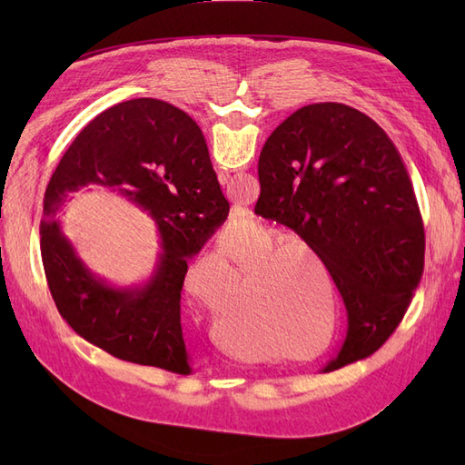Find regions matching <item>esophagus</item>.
I'll list each match as a JSON object with an SVG mask.
<instances>
[{"label":"esophagus","instance_id":"1","mask_svg":"<svg viewBox=\"0 0 465 465\" xmlns=\"http://www.w3.org/2000/svg\"><path fill=\"white\" fill-rule=\"evenodd\" d=\"M219 182H221V184H227V182H229V173H219Z\"/></svg>","mask_w":465,"mask_h":465}]
</instances>
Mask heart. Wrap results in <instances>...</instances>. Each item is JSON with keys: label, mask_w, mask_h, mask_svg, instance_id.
I'll list each match as a JSON object with an SVG mask.
<instances>
[{"label": "heart", "mask_w": 465, "mask_h": 465, "mask_svg": "<svg viewBox=\"0 0 465 465\" xmlns=\"http://www.w3.org/2000/svg\"><path fill=\"white\" fill-rule=\"evenodd\" d=\"M285 234L250 221L242 227L224 231L219 248L203 252L190 265L182 289L200 302L211 299L200 291V279L211 272L224 273L234 263L241 279L213 302L211 330L215 340L232 355L254 359L263 343L281 349H304L314 343L322 330L320 306L323 297L322 281L311 273L302 260L312 262L326 281L330 299L333 285L316 252L302 242L283 244Z\"/></svg>", "instance_id": "1"}]
</instances>
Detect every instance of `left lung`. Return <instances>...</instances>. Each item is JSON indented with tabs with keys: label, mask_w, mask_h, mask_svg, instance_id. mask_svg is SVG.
I'll return each mask as SVG.
<instances>
[{
	"label": "left lung",
	"mask_w": 465,
	"mask_h": 465,
	"mask_svg": "<svg viewBox=\"0 0 465 465\" xmlns=\"http://www.w3.org/2000/svg\"><path fill=\"white\" fill-rule=\"evenodd\" d=\"M256 215L292 229L328 267L347 308L330 369L372 355L396 331L425 267V229L396 145L362 112L316 103L260 153Z\"/></svg>",
	"instance_id": "obj_1"
}]
</instances>
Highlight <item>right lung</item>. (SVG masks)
<instances>
[{
  "label": "right lung",
  "instance_id": "1",
  "mask_svg": "<svg viewBox=\"0 0 465 465\" xmlns=\"http://www.w3.org/2000/svg\"><path fill=\"white\" fill-rule=\"evenodd\" d=\"M87 185L120 191L158 223V270L142 290L94 278L54 217L66 195ZM229 215L200 125L157 98H134L101 112L67 147L48 182L40 254L52 299L83 340L112 357L190 374L180 323L188 260Z\"/></svg>",
  "mask_w": 465,
  "mask_h": 465
}]
</instances>
